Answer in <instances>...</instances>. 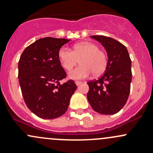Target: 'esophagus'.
<instances>
[{
    "label": "esophagus",
    "mask_w": 153,
    "mask_h": 153,
    "mask_svg": "<svg viewBox=\"0 0 153 153\" xmlns=\"http://www.w3.org/2000/svg\"><path fill=\"white\" fill-rule=\"evenodd\" d=\"M81 81H75V84H76L77 86H78V85H80V84H81Z\"/></svg>",
    "instance_id": "1"
}]
</instances>
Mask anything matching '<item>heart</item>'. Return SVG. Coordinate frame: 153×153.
I'll list each match as a JSON object with an SVG mask.
<instances>
[{
    "label": "heart",
    "mask_w": 153,
    "mask_h": 153,
    "mask_svg": "<svg viewBox=\"0 0 153 153\" xmlns=\"http://www.w3.org/2000/svg\"><path fill=\"white\" fill-rule=\"evenodd\" d=\"M58 58L61 66L67 71L80 63L81 65L70 72L69 77L72 79H83L92 72L98 75L105 70L107 65V57L95 44L83 42L75 44L73 51L69 48L63 47L58 51Z\"/></svg>",
    "instance_id": "1"
}]
</instances>
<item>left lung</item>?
I'll return each mask as SVG.
<instances>
[{"label": "left lung", "instance_id": "obj_1", "mask_svg": "<svg viewBox=\"0 0 153 153\" xmlns=\"http://www.w3.org/2000/svg\"><path fill=\"white\" fill-rule=\"evenodd\" d=\"M105 48L108 61L104 73L98 79L88 81L87 99L95 112L113 115L127 101L132 81L131 59L126 47L112 38L92 35Z\"/></svg>", "mask_w": 153, "mask_h": 153}]
</instances>
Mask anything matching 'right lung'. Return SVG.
<instances>
[{
    "label": "right lung",
    "instance_id": "right-lung-1",
    "mask_svg": "<svg viewBox=\"0 0 153 153\" xmlns=\"http://www.w3.org/2000/svg\"><path fill=\"white\" fill-rule=\"evenodd\" d=\"M70 40L47 37L24 50L18 62V80L23 98L31 112L44 119H54L67 112L77 86L61 65L58 51Z\"/></svg>",
    "mask_w": 153,
    "mask_h": 153
}]
</instances>
